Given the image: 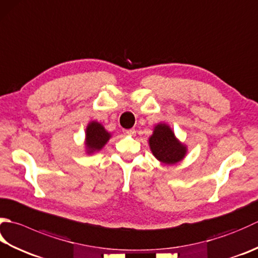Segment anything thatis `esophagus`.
Returning a JSON list of instances; mask_svg holds the SVG:
<instances>
[{"label":"esophagus","instance_id":"34e87169","mask_svg":"<svg viewBox=\"0 0 258 258\" xmlns=\"http://www.w3.org/2000/svg\"><path fill=\"white\" fill-rule=\"evenodd\" d=\"M124 133L126 135H131V136H134L135 135V130L134 128H130V130H124Z\"/></svg>","mask_w":258,"mask_h":258}]
</instances>
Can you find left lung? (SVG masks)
<instances>
[{
    "label": "left lung",
    "instance_id": "left-lung-1",
    "mask_svg": "<svg viewBox=\"0 0 258 258\" xmlns=\"http://www.w3.org/2000/svg\"><path fill=\"white\" fill-rule=\"evenodd\" d=\"M151 152L161 163L173 165L182 161L186 155V145L175 138V134L168 124L159 123L154 126L150 136Z\"/></svg>",
    "mask_w": 258,
    "mask_h": 258
}]
</instances>
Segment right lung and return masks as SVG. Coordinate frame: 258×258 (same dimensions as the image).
Wrapping results in <instances>:
<instances>
[{"mask_svg": "<svg viewBox=\"0 0 258 258\" xmlns=\"http://www.w3.org/2000/svg\"><path fill=\"white\" fill-rule=\"evenodd\" d=\"M110 138H112V134L107 132L99 122H96V120L89 122L85 131L86 153L93 154L98 152L107 144Z\"/></svg>", "mask_w": 258, "mask_h": 258, "instance_id": "add662e5", "label": "right lung"}]
</instances>
